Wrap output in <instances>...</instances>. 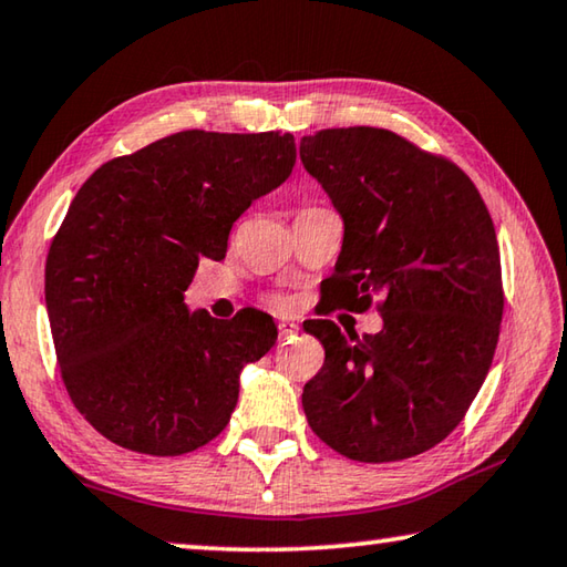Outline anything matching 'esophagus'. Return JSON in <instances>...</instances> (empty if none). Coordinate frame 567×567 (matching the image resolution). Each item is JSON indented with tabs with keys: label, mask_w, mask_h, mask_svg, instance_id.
I'll return each mask as SVG.
<instances>
[{
	"label": "esophagus",
	"mask_w": 567,
	"mask_h": 567,
	"mask_svg": "<svg viewBox=\"0 0 567 567\" xmlns=\"http://www.w3.org/2000/svg\"><path fill=\"white\" fill-rule=\"evenodd\" d=\"M280 340H290V338H295L297 332H300V324H295V322H280Z\"/></svg>",
	"instance_id": "34e87169"
}]
</instances>
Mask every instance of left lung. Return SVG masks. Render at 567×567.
Masks as SVG:
<instances>
[{
	"label": "left lung",
	"mask_w": 567,
	"mask_h": 567,
	"mask_svg": "<svg viewBox=\"0 0 567 567\" xmlns=\"http://www.w3.org/2000/svg\"><path fill=\"white\" fill-rule=\"evenodd\" d=\"M300 159L344 225L332 302L368 310L380 297L382 312V330L362 338L307 324L324 348L302 392L307 422L360 463L425 453L465 417L501 334L491 213L463 169L390 130L307 134Z\"/></svg>",
	"instance_id": "1"
}]
</instances>
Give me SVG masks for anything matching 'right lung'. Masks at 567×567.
I'll list each match as a JSON object with an SVG mask.
<instances>
[{"label": "right lung", "instance_id": "add662e5", "mask_svg": "<svg viewBox=\"0 0 567 567\" xmlns=\"http://www.w3.org/2000/svg\"><path fill=\"white\" fill-rule=\"evenodd\" d=\"M295 137L187 130L104 162L76 192L44 270L64 388L114 445L185 455L223 433L239 372L277 340L270 315L189 312L199 260L290 177Z\"/></svg>", "mask_w": 567, "mask_h": 567}]
</instances>
